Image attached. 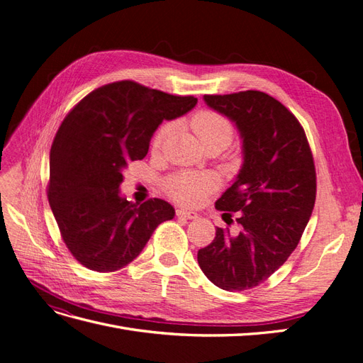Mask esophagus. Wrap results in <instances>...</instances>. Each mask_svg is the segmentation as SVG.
<instances>
[{
  "mask_svg": "<svg viewBox=\"0 0 363 363\" xmlns=\"http://www.w3.org/2000/svg\"><path fill=\"white\" fill-rule=\"evenodd\" d=\"M177 216L186 218V219H196V218H199V213L192 212V211H184V208H179Z\"/></svg>",
  "mask_w": 363,
  "mask_h": 363,
  "instance_id": "34e87169",
  "label": "esophagus"
}]
</instances>
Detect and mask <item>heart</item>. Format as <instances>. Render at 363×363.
Returning a JSON list of instances; mask_svg holds the SVG:
<instances>
[{"label": "heart", "mask_w": 363, "mask_h": 363, "mask_svg": "<svg viewBox=\"0 0 363 363\" xmlns=\"http://www.w3.org/2000/svg\"><path fill=\"white\" fill-rule=\"evenodd\" d=\"M189 125L194 131L196 139L200 140L203 147L211 144H224L225 147L230 144L233 136V127L230 121L218 112L213 111H200L196 112L191 121ZM169 135V125H162L155 136H152L151 148L152 151H159L164 140ZM219 180L212 172H191L184 171L172 175L164 183V189L169 196L184 206H196L200 204L208 194L218 189Z\"/></svg>", "instance_id": "b5f03b06"}]
</instances>
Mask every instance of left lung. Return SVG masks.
<instances>
[{
	"label": "left lung",
	"instance_id": "8db88e82",
	"mask_svg": "<svg viewBox=\"0 0 363 363\" xmlns=\"http://www.w3.org/2000/svg\"><path fill=\"white\" fill-rule=\"evenodd\" d=\"M204 101L235 123L244 163L215 203L223 218L238 212L239 232L216 227L196 259L218 288L239 292L265 281L298 245L315 206V163L298 119L271 95L244 91Z\"/></svg>",
	"mask_w": 363,
	"mask_h": 363
}]
</instances>
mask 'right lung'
<instances>
[{"mask_svg":"<svg viewBox=\"0 0 363 363\" xmlns=\"http://www.w3.org/2000/svg\"><path fill=\"white\" fill-rule=\"evenodd\" d=\"M196 101L123 80L98 87L65 116L50 151L48 201L63 242L83 267L124 268L157 225L174 218L169 203H131L119 186L128 162L147 156L162 121L188 113Z\"/></svg>","mask_w":363,"mask_h":363,"instance_id":"1","label":"right lung"}]
</instances>
